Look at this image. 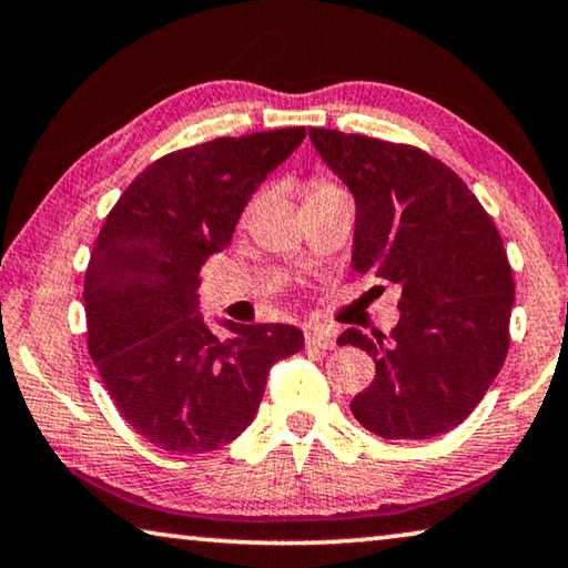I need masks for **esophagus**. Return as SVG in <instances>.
Returning <instances> with one entry per match:
<instances>
[{"label":"esophagus","mask_w":568,"mask_h":568,"mask_svg":"<svg viewBox=\"0 0 568 568\" xmlns=\"http://www.w3.org/2000/svg\"><path fill=\"white\" fill-rule=\"evenodd\" d=\"M305 346H308V348L331 351L333 346H336V338H333V333H331L328 328L305 326Z\"/></svg>","instance_id":"obj_1"}]
</instances>
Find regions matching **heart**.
I'll use <instances>...</instances> for the list:
<instances>
[{
  "mask_svg": "<svg viewBox=\"0 0 568 568\" xmlns=\"http://www.w3.org/2000/svg\"><path fill=\"white\" fill-rule=\"evenodd\" d=\"M331 194H344V189L333 182H326V179H313L305 200H318V196H331Z\"/></svg>",
  "mask_w": 568,
  "mask_h": 568,
  "instance_id": "heart-1",
  "label": "heart"
}]
</instances>
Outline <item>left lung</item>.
<instances>
[{
	"label": "left lung",
	"mask_w": 568,
	"mask_h": 568,
	"mask_svg": "<svg viewBox=\"0 0 568 568\" xmlns=\"http://www.w3.org/2000/svg\"><path fill=\"white\" fill-rule=\"evenodd\" d=\"M308 133L356 200L351 265L402 287L389 338L341 333V346L364 348L376 364L351 412L384 439L445 435L478 407L508 354L516 285L500 232L427 151L362 133Z\"/></svg>",
	"instance_id": "left-lung-1"
}]
</instances>
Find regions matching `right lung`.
<instances>
[{
    "mask_svg": "<svg viewBox=\"0 0 568 568\" xmlns=\"http://www.w3.org/2000/svg\"><path fill=\"white\" fill-rule=\"evenodd\" d=\"M305 139L303 125L214 139L156 159L105 217L85 270L88 351L121 417L166 453H210L255 419L270 366L298 354L283 323L200 313V270L230 245L255 189Z\"/></svg>",
    "mask_w": 568,
    "mask_h": 568,
    "instance_id": "1",
    "label": "right lung"
}]
</instances>
